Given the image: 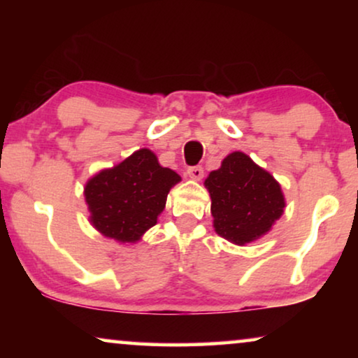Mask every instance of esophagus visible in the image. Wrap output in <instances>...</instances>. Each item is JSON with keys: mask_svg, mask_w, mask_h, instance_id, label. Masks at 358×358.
<instances>
[{"mask_svg": "<svg viewBox=\"0 0 358 358\" xmlns=\"http://www.w3.org/2000/svg\"><path fill=\"white\" fill-rule=\"evenodd\" d=\"M187 176L194 180H200L203 178V168L202 166H190L187 168Z\"/></svg>", "mask_w": 358, "mask_h": 358, "instance_id": "obj_1", "label": "esophagus"}]
</instances>
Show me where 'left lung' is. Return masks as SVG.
<instances>
[{
  "mask_svg": "<svg viewBox=\"0 0 358 358\" xmlns=\"http://www.w3.org/2000/svg\"><path fill=\"white\" fill-rule=\"evenodd\" d=\"M205 187L212 199L215 231L238 246L271 231L285 208L280 184L241 151L228 155L205 179Z\"/></svg>",
  "mask_w": 358,
  "mask_h": 358,
  "instance_id": "1",
  "label": "left lung"
}]
</instances>
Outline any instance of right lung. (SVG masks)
Returning <instances> with one entry per match:
<instances>
[{
    "label": "right lung",
    "instance_id": "add662e5",
    "mask_svg": "<svg viewBox=\"0 0 358 358\" xmlns=\"http://www.w3.org/2000/svg\"><path fill=\"white\" fill-rule=\"evenodd\" d=\"M179 180L178 173L159 166L153 151H135L86 182L85 199L91 224L119 243L138 241L158 222L171 187Z\"/></svg>",
    "mask_w": 358,
    "mask_h": 358
}]
</instances>
